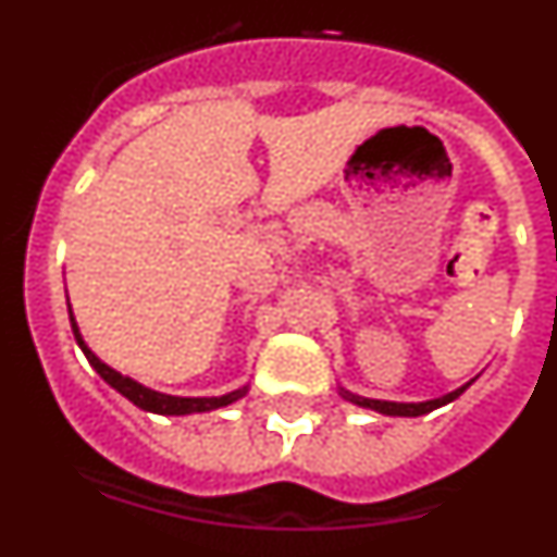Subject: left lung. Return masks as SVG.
<instances>
[{
	"label": "left lung",
	"mask_w": 557,
	"mask_h": 557,
	"mask_svg": "<svg viewBox=\"0 0 557 557\" xmlns=\"http://www.w3.org/2000/svg\"><path fill=\"white\" fill-rule=\"evenodd\" d=\"M474 382H476V376L471 379V382H466V385L457 387V391L446 393V396L426 398V401H385V398H366V396H357V393L346 391V387H339V396L346 398V401H351V405H357V407H366V410L382 412V416L418 418V416H426V412L437 410V407L449 405V401H455V398H460L462 393H466L471 385H474Z\"/></svg>",
	"instance_id": "8db88e82"
}]
</instances>
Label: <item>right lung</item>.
Segmentation results:
<instances>
[{
    "label": "right lung",
    "instance_id": "add662e5",
    "mask_svg": "<svg viewBox=\"0 0 557 557\" xmlns=\"http://www.w3.org/2000/svg\"><path fill=\"white\" fill-rule=\"evenodd\" d=\"M69 323H72L77 346H81V351L86 354L88 366L95 368V371L106 379L113 391L122 393L127 401H133V405L145 412H156V416H191V412H211V410H220V407L234 405V401H239V398L250 391V385L236 387V391L225 393V396H170V393L152 391V387L141 385V382H136V379L122 376L120 371H113L111 366H106V362H102L91 348H88V343L81 334V326H77L75 321V314H72V307H69Z\"/></svg>",
    "mask_w": 557,
    "mask_h": 557
}]
</instances>
